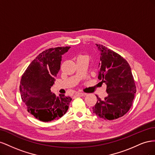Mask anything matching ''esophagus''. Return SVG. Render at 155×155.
<instances>
[{
    "label": "esophagus",
    "instance_id": "34e87169",
    "mask_svg": "<svg viewBox=\"0 0 155 155\" xmlns=\"http://www.w3.org/2000/svg\"><path fill=\"white\" fill-rule=\"evenodd\" d=\"M85 95V94L81 93V92H77V93H76V94H75V96H78V97H81V96H83Z\"/></svg>",
    "mask_w": 155,
    "mask_h": 155
}]
</instances>
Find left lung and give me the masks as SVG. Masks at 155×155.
I'll use <instances>...</instances> for the list:
<instances>
[{
  "instance_id": "left-lung-1",
  "label": "left lung",
  "mask_w": 155,
  "mask_h": 155,
  "mask_svg": "<svg viewBox=\"0 0 155 155\" xmlns=\"http://www.w3.org/2000/svg\"><path fill=\"white\" fill-rule=\"evenodd\" d=\"M96 45L100 55L97 78L106 84L108 95L104 100L96 96L92 111L104 120L117 119L129 111L137 91L131 68L119 54L103 45Z\"/></svg>"
}]
</instances>
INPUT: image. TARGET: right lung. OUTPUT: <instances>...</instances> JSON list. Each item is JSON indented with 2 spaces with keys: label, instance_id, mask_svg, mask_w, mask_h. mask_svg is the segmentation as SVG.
I'll list each match as a JSON object with an SVG mask.
<instances>
[{
  "label": "right lung",
  "instance_id": "1",
  "mask_svg": "<svg viewBox=\"0 0 155 155\" xmlns=\"http://www.w3.org/2000/svg\"><path fill=\"white\" fill-rule=\"evenodd\" d=\"M70 46L50 48L41 53L28 67L20 83L22 100L28 112L44 122L58 120L68 110L72 98L51 92L62 55Z\"/></svg>",
  "mask_w": 155,
  "mask_h": 155
}]
</instances>
